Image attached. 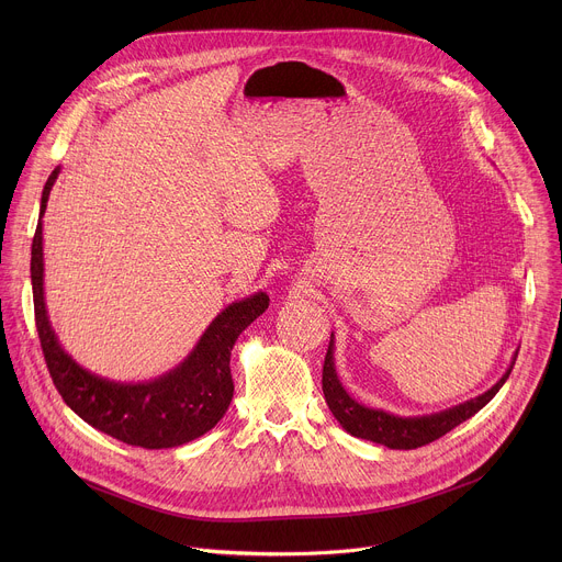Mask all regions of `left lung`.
Returning <instances> with one entry per match:
<instances>
[{
	"instance_id": "1",
	"label": "left lung",
	"mask_w": 562,
	"mask_h": 562,
	"mask_svg": "<svg viewBox=\"0 0 562 562\" xmlns=\"http://www.w3.org/2000/svg\"><path fill=\"white\" fill-rule=\"evenodd\" d=\"M334 340L336 338L331 331V342H329L325 367H323V391H325V400H327L334 418L342 425V429L347 434L362 438V440L384 445L389 449H416V447L429 445V442L438 440L440 436H445L447 431H451L453 427H458L460 423L475 416L507 382V378L516 364V356H518V351H516L512 358V364L507 367L503 378L485 393L469 397V400H464V403L453 405L442 412H436V414L395 416L384 409L367 407V405L358 403L356 397L349 395V391L342 386L338 371H336V358H334L336 342Z\"/></svg>"
}]
</instances>
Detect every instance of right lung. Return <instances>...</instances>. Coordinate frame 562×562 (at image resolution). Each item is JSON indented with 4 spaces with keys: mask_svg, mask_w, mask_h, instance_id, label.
Here are the masks:
<instances>
[{
    "mask_svg": "<svg viewBox=\"0 0 562 562\" xmlns=\"http://www.w3.org/2000/svg\"><path fill=\"white\" fill-rule=\"evenodd\" d=\"M59 171L57 167L44 184L31 249L35 323L46 367L59 395L85 423L133 447L173 449L204 436L222 420L231 405V349L237 336L269 308V295L258 291L224 306L189 356L157 378L117 382L85 369L59 345L44 300L42 217Z\"/></svg>",
    "mask_w": 562,
    "mask_h": 562,
    "instance_id": "obj_1",
    "label": "right lung"
}]
</instances>
